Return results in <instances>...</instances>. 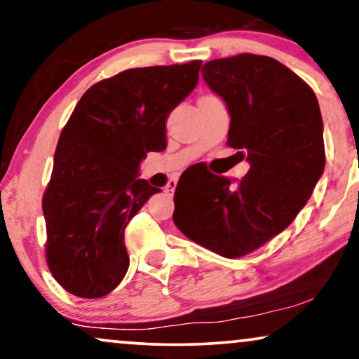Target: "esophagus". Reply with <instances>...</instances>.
<instances>
[{
  "label": "esophagus",
  "mask_w": 359,
  "mask_h": 359,
  "mask_svg": "<svg viewBox=\"0 0 359 359\" xmlns=\"http://www.w3.org/2000/svg\"><path fill=\"white\" fill-rule=\"evenodd\" d=\"M175 185H177V182H175V180H170V182H169V184H167V194H169V195H174Z\"/></svg>",
  "instance_id": "1"
}]
</instances>
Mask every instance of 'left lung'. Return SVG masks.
<instances>
[{"label": "left lung", "instance_id": "obj_1", "mask_svg": "<svg viewBox=\"0 0 359 359\" xmlns=\"http://www.w3.org/2000/svg\"><path fill=\"white\" fill-rule=\"evenodd\" d=\"M226 103V144L250 161L238 185L203 172L200 187L177 185L175 226L189 240L235 259L284 231L305 207L325 169L323 123L313 90L267 55L240 54L202 67Z\"/></svg>", "mask_w": 359, "mask_h": 359}]
</instances>
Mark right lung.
I'll use <instances>...</instances> for the list:
<instances>
[{"mask_svg":"<svg viewBox=\"0 0 359 359\" xmlns=\"http://www.w3.org/2000/svg\"><path fill=\"white\" fill-rule=\"evenodd\" d=\"M202 60L119 72L92 85L55 147L44 195L46 261L67 292L98 299L130 266L124 229L152 194L137 179L149 151L165 149V119L195 88Z\"/></svg>","mask_w":359,"mask_h":359,"instance_id":"right-lung-1","label":"right lung"}]
</instances>
